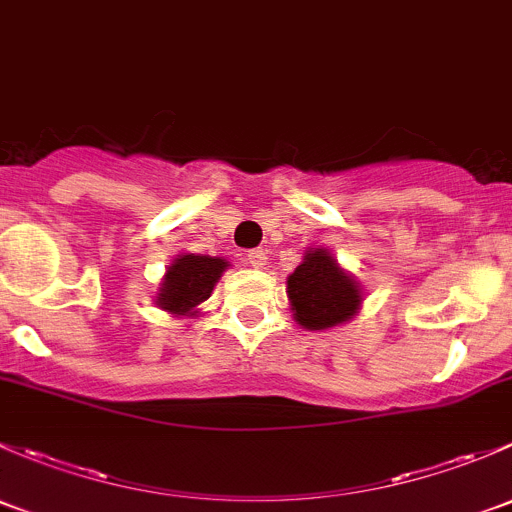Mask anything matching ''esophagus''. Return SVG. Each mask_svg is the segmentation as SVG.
Wrapping results in <instances>:
<instances>
[{
	"label": "esophagus",
	"instance_id": "34e87169",
	"mask_svg": "<svg viewBox=\"0 0 512 512\" xmlns=\"http://www.w3.org/2000/svg\"><path fill=\"white\" fill-rule=\"evenodd\" d=\"M266 261H268V256H266V251H263V249H254V251H249V254H246V263H249V266H254V268H263V266H266Z\"/></svg>",
	"mask_w": 512,
	"mask_h": 512
}]
</instances>
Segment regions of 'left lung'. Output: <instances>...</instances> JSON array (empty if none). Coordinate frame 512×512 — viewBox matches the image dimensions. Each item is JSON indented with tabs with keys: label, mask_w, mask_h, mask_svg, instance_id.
<instances>
[{
	"label": "left lung",
	"mask_w": 512,
	"mask_h": 512,
	"mask_svg": "<svg viewBox=\"0 0 512 512\" xmlns=\"http://www.w3.org/2000/svg\"><path fill=\"white\" fill-rule=\"evenodd\" d=\"M293 315L303 328L325 330L345 323L360 308V288L323 249L303 258L286 288Z\"/></svg>",
	"instance_id": "obj_1"
}]
</instances>
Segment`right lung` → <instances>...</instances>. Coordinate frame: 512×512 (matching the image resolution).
Returning a JSON list of instances; mask_svg holds the SVG:
<instances>
[{
	"label": "right lung",
	"mask_w": 512,
	"mask_h": 512,
	"mask_svg": "<svg viewBox=\"0 0 512 512\" xmlns=\"http://www.w3.org/2000/svg\"><path fill=\"white\" fill-rule=\"evenodd\" d=\"M229 266L224 258L214 256H179L167 271L162 281V291L157 303L167 313H192L199 303L212 295L214 283L219 281L221 271Z\"/></svg>",
	"instance_id": "add662e5"
}]
</instances>
